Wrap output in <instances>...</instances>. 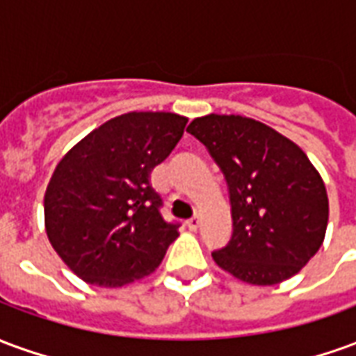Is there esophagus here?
I'll return each instance as SVG.
<instances>
[{
  "label": "esophagus",
  "mask_w": 356,
  "mask_h": 356,
  "mask_svg": "<svg viewBox=\"0 0 356 356\" xmlns=\"http://www.w3.org/2000/svg\"><path fill=\"white\" fill-rule=\"evenodd\" d=\"M186 227H188V229H191V231H196V229H198V227H200V217H198V216L191 217V219H188V221H186Z\"/></svg>",
  "instance_id": "obj_1"
}]
</instances>
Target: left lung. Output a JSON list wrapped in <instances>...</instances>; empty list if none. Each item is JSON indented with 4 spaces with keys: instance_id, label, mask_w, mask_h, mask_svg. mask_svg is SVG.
Returning <instances> with one entry per match:
<instances>
[{
    "instance_id": "8db88e82",
    "label": "left lung",
    "mask_w": 356,
    "mask_h": 356,
    "mask_svg": "<svg viewBox=\"0 0 356 356\" xmlns=\"http://www.w3.org/2000/svg\"><path fill=\"white\" fill-rule=\"evenodd\" d=\"M194 135L223 171L232 236L211 252L219 267L255 286L298 275L326 234L328 194L301 148L273 127L244 116L196 118Z\"/></svg>"
}]
</instances>
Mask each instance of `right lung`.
I'll return each instance as SVG.
<instances>
[{"label":"right lung","mask_w":356,"mask_h":356,"mask_svg":"<svg viewBox=\"0 0 356 356\" xmlns=\"http://www.w3.org/2000/svg\"><path fill=\"white\" fill-rule=\"evenodd\" d=\"M185 116L129 112L68 150L45 191V231L60 259L95 286L118 288L150 275L179 236L160 213L150 171L177 147Z\"/></svg>","instance_id":"obj_1"}]
</instances>
